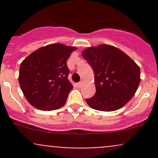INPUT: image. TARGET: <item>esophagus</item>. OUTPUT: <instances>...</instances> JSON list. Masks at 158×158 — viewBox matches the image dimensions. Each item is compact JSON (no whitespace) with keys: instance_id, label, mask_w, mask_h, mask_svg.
<instances>
[{"instance_id":"34e87169","label":"esophagus","mask_w":158,"mask_h":158,"mask_svg":"<svg viewBox=\"0 0 158 158\" xmlns=\"http://www.w3.org/2000/svg\"><path fill=\"white\" fill-rule=\"evenodd\" d=\"M82 81H80V82L77 83V86L79 87V88H80V87L82 86Z\"/></svg>"}]
</instances>
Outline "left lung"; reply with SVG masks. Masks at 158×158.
<instances>
[{
  "label": "left lung",
  "instance_id": "left-lung-1",
  "mask_svg": "<svg viewBox=\"0 0 158 158\" xmlns=\"http://www.w3.org/2000/svg\"><path fill=\"white\" fill-rule=\"evenodd\" d=\"M82 56L95 74L96 92L87 104L98 111H112L121 109L134 96L141 81L140 68L124 52L102 44L89 47Z\"/></svg>",
  "mask_w": 158,
  "mask_h": 158
}]
</instances>
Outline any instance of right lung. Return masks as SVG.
<instances>
[{
  "instance_id": "obj_1",
  "label": "right lung",
  "mask_w": 158,
  "mask_h": 158,
  "mask_svg": "<svg viewBox=\"0 0 158 158\" xmlns=\"http://www.w3.org/2000/svg\"><path fill=\"white\" fill-rule=\"evenodd\" d=\"M74 47L49 44L32 52L21 63L19 83L27 100L38 109L55 110L66 103L73 85L68 79V58Z\"/></svg>"
}]
</instances>
